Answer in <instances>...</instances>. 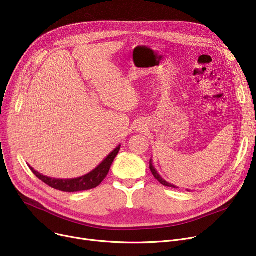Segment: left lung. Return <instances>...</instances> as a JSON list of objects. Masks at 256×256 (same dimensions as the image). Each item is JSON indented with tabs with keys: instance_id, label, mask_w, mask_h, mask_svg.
Returning <instances> with one entry per match:
<instances>
[{
	"instance_id": "1",
	"label": "left lung",
	"mask_w": 256,
	"mask_h": 256,
	"mask_svg": "<svg viewBox=\"0 0 256 256\" xmlns=\"http://www.w3.org/2000/svg\"><path fill=\"white\" fill-rule=\"evenodd\" d=\"M150 171H152V176H154V178H156V180H158V182H160V184H162L163 186H172V188H176V186H174L173 184H171L167 182L166 180H163L162 178H160V174H158V172L156 171L154 167L152 166V160H150Z\"/></svg>"
}]
</instances>
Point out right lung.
I'll use <instances>...</instances> for the list:
<instances>
[{"mask_svg": "<svg viewBox=\"0 0 256 256\" xmlns=\"http://www.w3.org/2000/svg\"><path fill=\"white\" fill-rule=\"evenodd\" d=\"M119 150H120V145L116 147V148L109 156H108L96 169L86 174V176L78 178H70V180L52 178L42 176V174L35 171L31 166L29 167L32 170V172L35 174L36 178H38L40 180H42L48 186L54 188V189L62 191V192L85 191V190H90V189H93V188L98 186L106 178V174L109 173L110 167L113 163L114 158L119 152Z\"/></svg>", "mask_w": 256, "mask_h": 256, "instance_id": "add662e5", "label": "right lung"}]
</instances>
